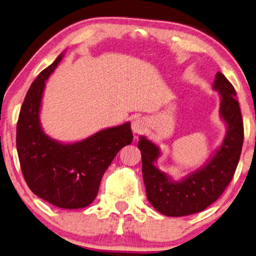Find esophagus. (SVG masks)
I'll use <instances>...</instances> for the list:
<instances>
[{
  "label": "esophagus",
  "instance_id": "34e87169",
  "mask_svg": "<svg viewBox=\"0 0 256 256\" xmlns=\"http://www.w3.org/2000/svg\"><path fill=\"white\" fill-rule=\"evenodd\" d=\"M132 132L135 134V135H140V134L145 132L146 121L143 118H136L132 121Z\"/></svg>",
  "mask_w": 256,
  "mask_h": 256
}]
</instances>
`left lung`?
I'll list each match as a JSON object with an SVG mask.
<instances>
[{
	"instance_id": "8db88e82",
	"label": "left lung",
	"mask_w": 256,
	"mask_h": 256,
	"mask_svg": "<svg viewBox=\"0 0 256 256\" xmlns=\"http://www.w3.org/2000/svg\"><path fill=\"white\" fill-rule=\"evenodd\" d=\"M212 88L220 95L219 114L227 132L222 143L198 169L174 180L156 166L161 156L160 148L145 136L138 140L148 200L164 216H184L205 210L224 192L240 162L244 127L236 92L221 72L216 74Z\"/></svg>"
}]
</instances>
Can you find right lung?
Here are the masks:
<instances>
[{
    "mask_svg": "<svg viewBox=\"0 0 256 256\" xmlns=\"http://www.w3.org/2000/svg\"><path fill=\"white\" fill-rule=\"evenodd\" d=\"M64 56L42 71L27 92L16 124V150L34 194L58 208L74 210L95 200L104 172L116 153L132 143V132L130 122H124L74 143L45 134L40 118L45 82Z\"/></svg>",
    "mask_w": 256,
    "mask_h": 256,
    "instance_id": "1",
    "label": "right lung"
}]
</instances>
